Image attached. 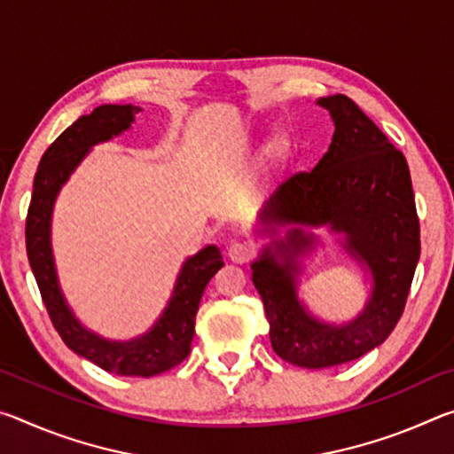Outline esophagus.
<instances>
[{"label": "esophagus", "mask_w": 454, "mask_h": 454, "mask_svg": "<svg viewBox=\"0 0 454 454\" xmlns=\"http://www.w3.org/2000/svg\"><path fill=\"white\" fill-rule=\"evenodd\" d=\"M254 254H256V248H254V244H250V242H234V244H230V248H228V258L236 264L250 262V260L254 258Z\"/></svg>", "instance_id": "obj_1"}]
</instances>
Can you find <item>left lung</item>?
Instances as JSON below:
<instances>
[{
    "label": "left lung",
    "mask_w": 454,
    "mask_h": 454,
    "mask_svg": "<svg viewBox=\"0 0 454 454\" xmlns=\"http://www.w3.org/2000/svg\"><path fill=\"white\" fill-rule=\"evenodd\" d=\"M317 104L334 121L333 142L310 172L292 174L274 190L256 228L270 242L250 264L274 352L302 368L350 363L387 340L404 310L420 256L403 153L350 98L336 94ZM318 227L335 236L372 282L364 310L342 325L318 319L300 298L305 260L321 245L313 232Z\"/></svg>",
    "instance_id": "8db88e82"
}]
</instances>
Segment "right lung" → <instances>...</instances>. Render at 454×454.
Wrapping results in <instances>:
<instances>
[{
  "mask_svg": "<svg viewBox=\"0 0 454 454\" xmlns=\"http://www.w3.org/2000/svg\"><path fill=\"white\" fill-rule=\"evenodd\" d=\"M137 112H142V107L132 104L98 106L88 116L75 120L45 150L34 178L26 220V248L45 309L66 347L107 372L148 379L170 371L190 355L200 298L206 284L224 266L218 246H204L194 256L184 260L162 314L144 334L128 340H112L82 325L59 286L51 248L53 206L61 188L94 145L128 132Z\"/></svg>",
  "mask_w": 454,
  "mask_h": 454,
  "instance_id": "1",
  "label": "right lung"
}]
</instances>
